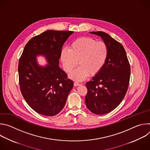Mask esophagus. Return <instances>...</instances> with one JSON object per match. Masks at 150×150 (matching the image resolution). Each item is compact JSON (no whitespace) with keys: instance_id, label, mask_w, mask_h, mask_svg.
I'll return each instance as SVG.
<instances>
[{"instance_id":"obj_1","label":"esophagus","mask_w":150,"mask_h":150,"mask_svg":"<svg viewBox=\"0 0 150 150\" xmlns=\"http://www.w3.org/2000/svg\"><path fill=\"white\" fill-rule=\"evenodd\" d=\"M80 85V83H78V82H74V86H78V85Z\"/></svg>"}]
</instances>
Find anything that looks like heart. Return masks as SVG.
I'll return each instance as SVG.
<instances>
[{
  "label": "heart",
  "instance_id": "b5f03b06",
  "mask_svg": "<svg viewBox=\"0 0 150 150\" xmlns=\"http://www.w3.org/2000/svg\"><path fill=\"white\" fill-rule=\"evenodd\" d=\"M109 56V47L104 41L82 37L75 40L69 49L64 48L60 53V59L64 69L71 72L78 65L79 67L72 72L69 77L81 81L89 75L97 74L103 68Z\"/></svg>",
  "mask_w": 150,
  "mask_h": 150
}]
</instances>
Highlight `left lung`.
Instances as JSON below:
<instances>
[{
  "label": "left lung",
  "mask_w": 150,
  "mask_h": 150,
  "mask_svg": "<svg viewBox=\"0 0 150 150\" xmlns=\"http://www.w3.org/2000/svg\"><path fill=\"white\" fill-rule=\"evenodd\" d=\"M101 37L109 47V56L102 69L85 84V104L96 115L108 113L120 104L127 92L131 68L125 50L119 42L103 31L90 32Z\"/></svg>",
  "instance_id": "8db88e82"
}]
</instances>
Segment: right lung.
Wrapping results in <instances>:
<instances>
[{"instance_id": "add662e5", "label": "right lung", "mask_w": 150, "mask_h": 150, "mask_svg": "<svg viewBox=\"0 0 150 150\" xmlns=\"http://www.w3.org/2000/svg\"><path fill=\"white\" fill-rule=\"evenodd\" d=\"M71 31L48 30L32 38L25 45L18 64L20 89L28 104L37 113L53 116L65 105L74 86L59 67L62 48ZM44 55L49 63L40 66L36 57Z\"/></svg>"}]
</instances>
